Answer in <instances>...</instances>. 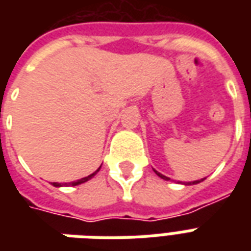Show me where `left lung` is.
<instances>
[{
	"label": "left lung",
	"mask_w": 251,
	"mask_h": 251,
	"mask_svg": "<svg viewBox=\"0 0 251 251\" xmlns=\"http://www.w3.org/2000/svg\"><path fill=\"white\" fill-rule=\"evenodd\" d=\"M153 171L156 172V175H157L158 177H161V179H164V180H171V179H169V177H167V176H164V175H161V174H160V172H157L156 169H153ZM204 179H205V177H204ZM204 179H201V180H195V181H189V183H185V185L198 184V183H200V181H203V180H204Z\"/></svg>",
	"instance_id": "1"
}]
</instances>
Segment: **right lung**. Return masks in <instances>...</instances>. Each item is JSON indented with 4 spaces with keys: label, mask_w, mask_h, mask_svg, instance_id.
<instances>
[{
    "label": "right lung",
    "mask_w": 251,
    "mask_h": 251,
    "mask_svg": "<svg viewBox=\"0 0 251 251\" xmlns=\"http://www.w3.org/2000/svg\"><path fill=\"white\" fill-rule=\"evenodd\" d=\"M99 169H100V167H99V168L97 169V171H95L94 174L88 175V176H86V177L76 180V181H71V183H68V185H79V184H82V183H86V181H88L90 179H93L94 176L97 175V172H99ZM52 185H53V187H63L64 184H62V183H52ZM66 185H67V183H66Z\"/></svg>",
    "instance_id": "add662e5"
}]
</instances>
